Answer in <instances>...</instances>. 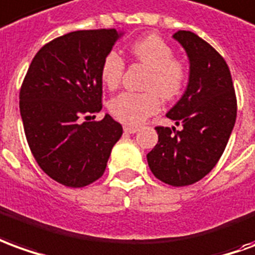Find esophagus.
<instances>
[{
	"label": "esophagus",
	"instance_id": "obj_1",
	"mask_svg": "<svg viewBox=\"0 0 255 255\" xmlns=\"http://www.w3.org/2000/svg\"><path fill=\"white\" fill-rule=\"evenodd\" d=\"M124 130H125V133L133 134V133L138 131V128H136V126H129V125H126V126H124Z\"/></svg>",
	"mask_w": 255,
	"mask_h": 255
}]
</instances>
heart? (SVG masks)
<instances>
[{
    "label": "heart",
    "mask_w": 255,
    "mask_h": 255,
    "mask_svg": "<svg viewBox=\"0 0 255 255\" xmlns=\"http://www.w3.org/2000/svg\"><path fill=\"white\" fill-rule=\"evenodd\" d=\"M130 53L138 63L148 68L144 81L147 92H124L108 103L114 118L126 125L144 122L160 108V97L173 100L181 95L188 84V66L174 57V50L159 35H147L130 45ZM125 73V60L117 50L104 56L100 67V78L108 89H117Z\"/></svg>",
    "instance_id": "b5f03b06"
}]
</instances>
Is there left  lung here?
I'll return each instance as SVG.
<instances>
[{
    "mask_svg": "<svg viewBox=\"0 0 255 255\" xmlns=\"http://www.w3.org/2000/svg\"><path fill=\"white\" fill-rule=\"evenodd\" d=\"M189 57V82L185 93L166 114L181 125L156 126L158 144L147 160L153 176L171 187L202 180L217 165L236 121L238 103L227 61L192 31L174 35Z\"/></svg>",
    "mask_w": 255,
    "mask_h": 255,
    "instance_id": "8db88e82",
    "label": "left lung"
}]
</instances>
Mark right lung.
Masks as SVG:
<instances>
[{
	"label": "right lung",
	"mask_w": 255,
	"mask_h": 255,
	"mask_svg": "<svg viewBox=\"0 0 255 255\" xmlns=\"http://www.w3.org/2000/svg\"><path fill=\"white\" fill-rule=\"evenodd\" d=\"M118 38L115 28L55 38L38 50L23 79L19 107L28 147L38 166L66 187L99 180L122 136L110 115L90 121L103 107L102 61Z\"/></svg>",
	"instance_id": "obj_1"
}]
</instances>
